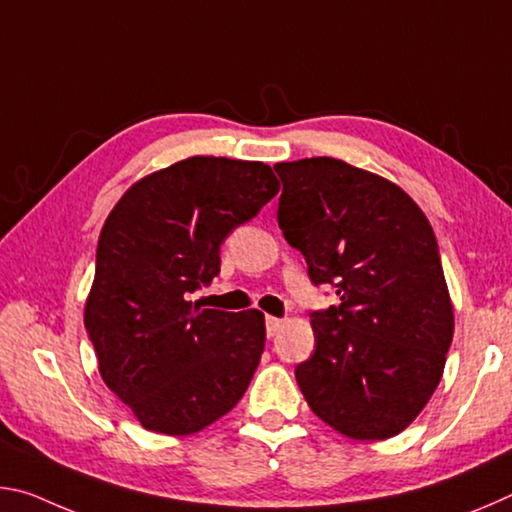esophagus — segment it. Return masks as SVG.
<instances>
[{"instance_id":"obj_1","label":"esophagus","mask_w":512,"mask_h":512,"mask_svg":"<svg viewBox=\"0 0 512 512\" xmlns=\"http://www.w3.org/2000/svg\"><path fill=\"white\" fill-rule=\"evenodd\" d=\"M282 329V320L275 318V316H266V334L268 336H275L277 332Z\"/></svg>"}]
</instances>
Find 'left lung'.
I'll return each mask as SVG.
<instances>
[{"label": "left lung", "instance_id": "obj_1", "mask_svg": "<svg viewBox=\"0 0 512 512\" xmlns=\"http://www.w3.org/2000/svg\"><path fill=\"white\" fill-rule=\"evenodd\" d=\"M277 223L314 287L339 305L311 311L314 354L296 379L320 420L357 440L397 436L436 391L454 336L438 241L413 198L334 158L273 167Z\"/></svg>", "mask_w": 512, "mask_h": 512}]
</instances>
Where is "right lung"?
Returning <instances> with one entry per match:
<instances>
[{"instance_id":"1","label":"right lung","mask_w":512,"mask_h":512,"mask_svg":"<svg viewBox=\"0 0 512 512\" xmlns=\"http://www.w3.org/2000/svg\"><path fill=\"white\" fill-rule=\"evenodd\" d=\"M280 192L264 162L187 158L142 178L103 223L85 329L101 377L144 429L187 436L235 409L259 366L264 314L201 309L221 244Z\"/></svg>"}]
</instances>
